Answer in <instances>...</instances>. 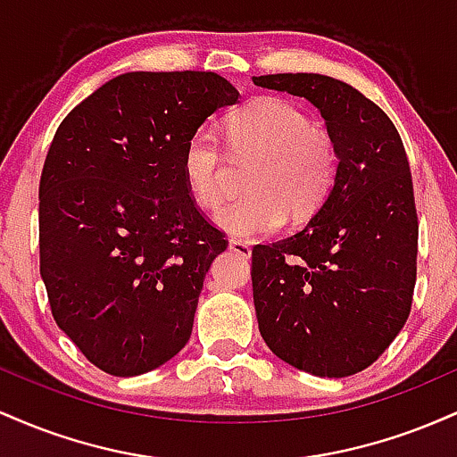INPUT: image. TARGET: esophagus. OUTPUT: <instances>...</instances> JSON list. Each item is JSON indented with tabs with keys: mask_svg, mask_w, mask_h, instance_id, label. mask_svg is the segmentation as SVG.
Instances as JSON below:
<instances>
[{
	"mask_svg": "<svg viewBox=\"0 0 457 457\" xmlns=\"http://www.w3.org/2000/svg\"><path fill=\"white\" fill-rule=\"evenodd\" d=\"M229 249H232L234 253L243 255V258H249V255H251V246H249V243H245V240L229 238Z\"/></svg>",
	"mask_w": 457,
	"mask_h": 457,
	"instance_id": "obj_1",
	"label": "esophagus"
}]
</instances>
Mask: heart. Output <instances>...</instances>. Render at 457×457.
<instances>
[{"mask_svg": "<svg viewBox=\"0 0 457 457\" xmlns=\"http://www.w3.org/2000/svg\"><path fill=\"white\" fill-rule=\"evenodd\" d=\"M225 141L236 162L258 161L246 176L251 195L228 204L217 214L225 232L240 238L270 236L286 223L305 221L324 206L339 154L335 139L298 104L281 96H262L243 104L225 122ZM182 176L195 204L217 211L225 199L229 162L208 130L188 135L182 148Z\"/></svg>", "mask_w": 457, "mask_h": 457, "instance_id": "obj_1", "label": "heart"}]
</instances>
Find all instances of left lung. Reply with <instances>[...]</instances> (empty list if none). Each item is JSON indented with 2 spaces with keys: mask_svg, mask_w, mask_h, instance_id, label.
<instances>
[{
  "mask_svg": "<svg viewBox=\"0 0 457 457\" xmlns=\"http://www.w3.org/2000/svg\"><path fill=\"white\" fill-rule=\"evenodd\" d=\"M253 83L307 98L339 154L309 225L251 251L260 333L296 370L353 376L389 348L412 307L419 219L406 150L389 115L339 79L279 72Z\"/></svg>",
  "mask_w": 457,
  "mask_h": 457,
  "instance_id": "8db88e82",
  "label": "left lung"
}]
</instances>
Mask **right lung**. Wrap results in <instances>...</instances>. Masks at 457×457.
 <instances>
[{"instance_id": "1", "label": "right lung", "mask_w": 457, "mask_h": 457, "mask_svg": "<svg viewBox=\"0 0 457 457\" xmlns=\"http://www.w3.org/2000/svg\"><path fill=\"white\" fill-rule=\"evenodd\" d=\"M238 90L217 72H127L62 120L38 188L49 307L83 356L139 376L191 337L204 277L228 246L188 193V135Z\"/></svg>"}]
</instances>
